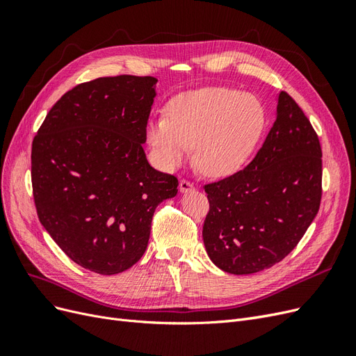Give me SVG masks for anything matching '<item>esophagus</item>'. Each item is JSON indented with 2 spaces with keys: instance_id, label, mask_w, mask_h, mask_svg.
<instances>
[{
  "instance_id": "obj_1",
  "label": "esophagus",
  "mask_w": 356,
  "mask_h": 356,
  "mask_svg": "<svg viewBox=\"0 0 356 356\" xmlns=\"http://www.w3.org/2000/svg\"><path fill=\"white\" fill-rule=\"evenodd\" d=\"M191 190H195V184L188 179H181L179 181V191L181 193H188Z\"/></svg>"
}]
</instances>
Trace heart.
Here are the masks:
<instances>
[{"instance_id": "obj_1", "label": "heart", "mask_w": 356, "mask_h": 356, "mask_svg": "<svg viewBox=\"0 0 356 356\" xmlns=\"http://www.w3.org/2000/svg\"><path fill=\"white\" fill-rule=\"evenodd\" d=\"M264 129L255 96L227 88H203L175 96L168 117L152 118L147 138L160 168L184 163L195 147V163L208 177H227L250 159Z\"/></svg>"}]
</instances>
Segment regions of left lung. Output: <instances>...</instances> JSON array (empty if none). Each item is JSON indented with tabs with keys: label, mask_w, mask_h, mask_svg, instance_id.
<instances>
[{
	"label": "left lung",
	"mask_w": 356,
	"mask_h": 356,
	"mask_svg": "<svg viewBox=\"0 0 356 356\" xmlns=\"http://www.w3.org/2000/svg\"><path fill=\"white\" fill-rule=\"evenodd\" d=\"M276 113L251 163L203 186L209 200L203 243L212 263L227 273L251 275L282 261L319 211V138L286 92L279 93Z\"/></svg>",
	"instance_id": "8db88e82"
}]
</instances>
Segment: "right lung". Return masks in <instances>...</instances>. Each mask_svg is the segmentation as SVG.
Wrapping results in <instances>:
<instances>
[{
    "instance_id": "1",
    "label": "right lung",
    "mask_w": 356,
    "mask_h": 356,
    "mask_svg": "<svg viewBox=\"0 0 356 356\" xmlns=\"http://www.w3.org/2000/svg\"><path fill=\"white\" fill-rule=\"evenodd\" d=\"M156 83L123 74L75 86L32 141L38 220L90 272L115 275L139 261L156 208L178 193L177 177L149 166L143 148Z\"/></svg>"
}]
</instances>
